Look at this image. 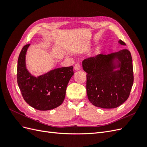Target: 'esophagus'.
<instances>
[{
    "instance_id": "obj_1",
    "label": "esophagus",
    "mask_w": 147,
    "mask_h": 147,
    "mask_svg": "<svg viewBox=\"0 0 147 147\" xmlns=\"http://www.w3.org/2000/svg\"><path fill=\"white\" fill-rule=\"evenodd\" d=\"M74 69L75 70H80L81 69V67H80V65L79 64H76L74 66Z\"/></svg>"
}]
</instances>
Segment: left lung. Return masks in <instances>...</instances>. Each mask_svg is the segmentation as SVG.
Here are the masks:
<instances>
[{"mask_svg": "<svg viewBox=\"0 0 147 147\" xmlns=\"http://www.w3.org/2000/svg\"><path fill=\"white\" fill-rule=\"evenodd\" d=\"M118 43L126 45L121 40ZM82 66L88 74L86 92L92 105L114 109L128 99L134 75L131 55L127 49L88 57L83 61Z\"/></svg>", "mask_w": 147, "mask_h": 147, "instance_id": "obj_1", "label": "left lung"}]
</instances>
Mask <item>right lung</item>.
<instances>
[{"label": "right lung", "instance_id": "add662e5", "mask_svg": "<svg viewBox=\"0 0 147 147\" xmlns=\"http://www.w3.org/2000/svg\"><path fill=\"white\" fill-rule=\"evenodd\" d=\"M30 44L23 47L19 55L17 82L24 100L38 110H49L61 105L65 99L66 88L74 75L73 67L55 69L35 77L26 68V55Z\"/></svg>", "mask_w": 147, "mask_h": 147}]
</instances>
